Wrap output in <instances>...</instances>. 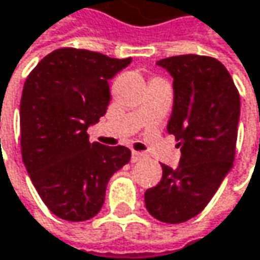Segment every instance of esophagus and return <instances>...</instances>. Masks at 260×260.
I'll return each instance as SVG.
<instances>
[{"instance_id":"1","label":"esophagus","mask_w":260,"mask_h":260,"mask_svg":"<svg viewBox=\"0 0 260 260\" xmlns=\"http://www.w3.org/2000/svg\"><path fill=\"white\" fill-rule=\"evenodd\" d=\"M144 157H145L144 153H141V151H132V156H131V161H132V163H135V161L143 160Z\"/></svg>"}]
</instances>
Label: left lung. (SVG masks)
Listing matches in <instances>:
<instances>
[{"instance_id":"left-lung-1","label":"left lung","mask_w":260,"mask_h":260,"mask_svg":"<svg viewBox=\"0 0 260 260\" xmlns=\"http://www.w3.org/2000/svg\"><path fill=\"white\" fill-rule=\"evenodd\" d=\"M174 78L168 132L181 147L176 169L161 165L156 187L145 191L148 213L166 223L199 215L218 191L236 157L240 94L219 60L184 54L159 60Z\"/></svg>"}]
</instances>
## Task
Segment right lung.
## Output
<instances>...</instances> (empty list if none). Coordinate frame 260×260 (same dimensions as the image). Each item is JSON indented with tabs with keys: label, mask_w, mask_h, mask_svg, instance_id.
I'll return each instance as SVG.
<instances>
[{
	"label": "right lung",
	"mask_w": 260,
	"mask_h": 260,
	"mask_svg": "<svg viewBox=\"0 0 260 260\" xmlns=\"http://www.w3.org/2000/svg\"><path fill=\"white\" fill-rule=\"evenodd\" d=\"M131 58L60 48L29 73L20 100V145L26 171L55 216L70 222L94 218L112 175L131 150L89 143L88 126L106 115L110 79Z\"/></svg>",
	"instance_id": "1"
}]
</instances>
